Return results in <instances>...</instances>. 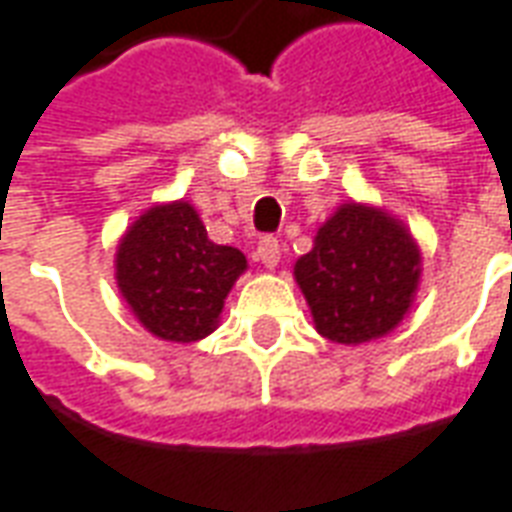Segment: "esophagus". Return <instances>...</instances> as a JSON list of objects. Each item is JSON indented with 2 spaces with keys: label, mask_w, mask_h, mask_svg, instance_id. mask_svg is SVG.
Here are the masks:
<instances>
[{
  "label": "esophagus",
  "mask_w": 512,
  "mask_h": 512,
  "mask_svg": "<svg viewBox=\"0 0 512 512\" xmlns=\"http://www.w3.org/2000/svg\"><path fill=\"white\" fill-rule=\"evenodd\" d=\"M281 253V242L275 240V237H264V240L259 242V248H256V256H259V261L267 270H275V267L281 264Z\"/></svg>",
  "instance_id": "1"
}]
</instances>
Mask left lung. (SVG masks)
Segmentation results:
<instances>
[{"label": "left lung", "instance_id": "obj_1", "mask_svg": "<svg viewBox=\"0 0 512 512\" xmlns=\"http://www.w3.org/2000/svg\"><path fill=\"white\" fill-rule=\"evenodd\" d=\"M423 275L420 245L376 204L343 201L313 248L294 261V281L316 333L341 346L379 341L404 322Z\"/></svg>", "mask_w": 512, "mask_h": 512}]
</instances>
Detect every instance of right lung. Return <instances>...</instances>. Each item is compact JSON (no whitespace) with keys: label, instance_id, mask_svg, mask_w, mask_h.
<instances>
[{"label":"right lung","instance_id":"obj_1","mask_svg":"<svg viewBox=\"0 0 512 512\" xmlns=\"http://www.w3.org/2000/svg\"><path fill=\"white\" fill-rule=\"evenodd\" d=\"M245 253L215 245L185 199L144 210L119 237L114 278L138 324L160 341L193 343L215 333Z\"/></svg>","mask_w":512,"mask_h":512}]
</instances>
